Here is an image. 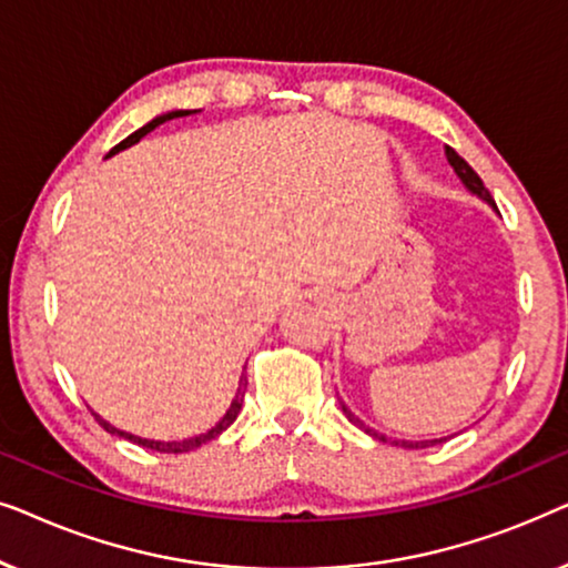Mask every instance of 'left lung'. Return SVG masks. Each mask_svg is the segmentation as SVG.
I'll return each instance as SVG.
<instances>
[{
    "label": "left lung",
    "instance_id": "8db88e82",
    "mask_svg": "<svg viewBox=\"0 0 568 568\" xmlns=\"http://www.w3.org/2000/svg\"><path fill=\"white\" fill-rule=\"evenodd\" d=\"M447 160H449V165L455 168V173L460 175V181H463L465 185H468V189H470L473 193H478L480 199H486L488 204L496 206V204H494V199H491V193H488V189L484 185V181H480V175L476 173V170H473V168L468 165V162H465V160L460 158V154H457V152L453 150V146H447ZM341 408H344V414H346L348 422L356 424V426H359V429L367 432L369 437H375V439H379V442H387L385 434H379V432H375V429H369V426H364V424L359 422V418H356V416L352 414V410H348V408L344 406V403H341ZM434 442H437V439H434ZM434 442H400V445H403V447H408V449H418V447H429V445H434ZM395 445H398V442H395Z\"/></svg>",
    "mask_w": 568,
    "mask_h": 568
}]
</instances>
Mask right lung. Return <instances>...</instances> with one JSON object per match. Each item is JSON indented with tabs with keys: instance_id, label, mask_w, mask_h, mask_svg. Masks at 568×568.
I'll return each instance as SVG.
<instances>
[{
	"instance_id": "add662e5",
	"label": "right lung",
	"mask_w": 568,
	"mask_h": 568,
	"mask_svg": "<svg viewBox=\"0 0 568 568\" xmlns=\"http://www.w3.org/2000/svg\"><path fill=\"white\" fill-rule=\"evenodd\" d=\"M185 113H189V111H173V113H165V115H160V119L150 121V123H146V126H142V129H139V131H134V134H131V136L123 139V142L115 144L113 150H111V154H115V152H119V150H126V146L136 144L139 139H142L144 134H150V131L158 129L160 123H165V121H170V119H178V115H185ZM245 387H247V379L243 377V379H240V387H237V395H235V400H232L230 410H227V414H224V418H222L220 424L214 426V429H209L206 434H199V437L183 439V442H152V439H142V437H134V434H126V432L115 429V426H111V424H108V422H103V418H100V416H95V418H98V424L103 426V429H105L108 434H115V437H123V439L134 442V445H139V447L154 449V453H168V455H178V453H191V449H196V447H201V445H206L209 439L220 437V434H222L224 429H227V426H230L232 422H235L237 414H240V408H243Z\"/></svg>"
}]
</instances>
